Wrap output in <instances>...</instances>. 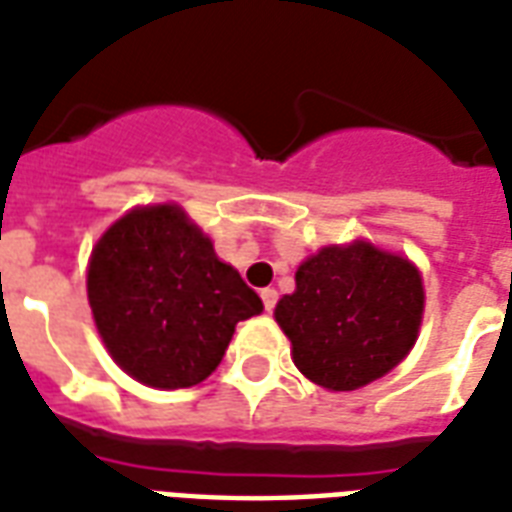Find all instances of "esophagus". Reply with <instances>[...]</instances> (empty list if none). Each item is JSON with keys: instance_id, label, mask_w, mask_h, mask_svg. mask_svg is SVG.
<instances>
[{"instance_id": "obj_1", "label": "esophagus", "mask_w": 512, "mask_h": 512, "mask_svg": "<svg viewBox=\"0 0 512 512\" xmlns=\"http://www.w3.org/2000/svg\"><path fill=\"white\" fill-rule=\"evenodd\" d=\"M260 298H263L265 311H273V308H276V300H279V292L273 290V287H265V290L260 292Z\"/></svg>"}]
</instances>
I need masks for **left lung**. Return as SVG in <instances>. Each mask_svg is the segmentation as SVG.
<instances>
[{
  "label": "left lung",
  "mask_w": 512,
  "mask_h": 512,
  "mask_svg": "<svg viewBox=\"0 0 512 512\" xmlns=\"http://www.w3.org/2000/svg\"><path fill=\"white\" fill-rule=\"evenodd\" d=\"M421 314L419 268L370 241L322 247L303 260L295 292L273 311L292 362L330 392L360 389L397 368L419 338Z\"/></svg>",
  "instance_id": "8db88e82"
}]
</instances>
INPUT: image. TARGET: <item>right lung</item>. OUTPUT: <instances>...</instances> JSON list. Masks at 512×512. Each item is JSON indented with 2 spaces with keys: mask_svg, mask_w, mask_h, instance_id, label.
Listing matches in <instances>:
<instances>
[{
  "mask_svg": "<svg viewBox=\"0 0 512 512\" xmlns=\"http://www.w3.org/2000/svg\"><path fill=\"white\" fill-rule=\"evenodd\" d=\"M88 303L112 360L155 389L201 384L241 319L263 311L177 204L139 206L109 225L88 263Z\"/></svg>",
  "mask_w": 512,
  "mask_h": 512,
  "instance_id": "right-lung-1",
  "label": "right lung"
}]
</instances>
